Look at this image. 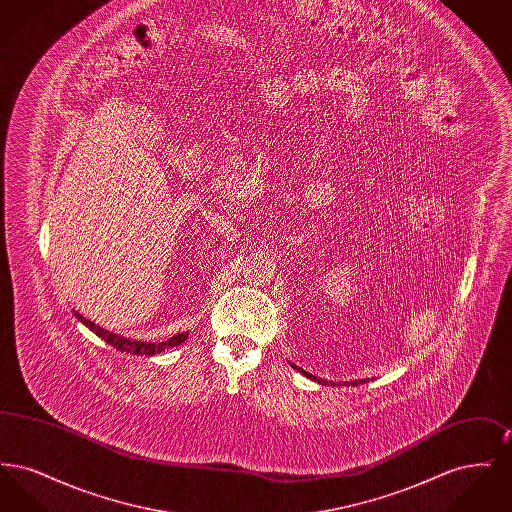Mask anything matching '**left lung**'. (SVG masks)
Here are the masks:
<instances>
[{
	"label": "left lung",
	"mask_w": 512,
	"mask_h": 512,
	"mask_svg": "<svg viewBox=\"0 0 512 512\" xmlns=\"http://www.w3.org/2000/svg\"><path fill=\"white\" fill-rule=\"evenodd\" d=\"M290 366H292V368H295V370H299V372H301V374H303V376H307V378H309V380H315V382H318V384H322V386H326V384H328V380H322V378H317V376H313V374H309V372H307V370H303V368H299V366H295V365H293V363H290ZM363 382H365V380H359V382H357V380H355V382H351V386H359V384H363ZM330 384H332V386H334V382H330Z\"/></svg>",
	"instance_id": "left-lung-1"
}]
</instances>
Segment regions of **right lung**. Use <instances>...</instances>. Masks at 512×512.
I'll return each mask as SVG.
<instances>
[{
    "label": "right lung",
    "instance_id": "add662e5",
    "mask_svg": "<svg viewBox=\"0 0 512 512\" xmlns=\"http://www.w3.org/2000/svg\"><path fill=\"white\" fill-rule=\"evenodd\" d=\"M74 317L78 318L86 328H90L96 336H99L101 340L105 341V343H109V345H113L115 349H119L122 353H130V355H157V353H163L165 349H169V347H176V345H180L182 341L186 340L188 336L186 334H178V336H172L171 340L161 341V343H151V341H134L128 340V338H124V336H117V334H113V332H107V330H103L101 326L98 324H94L92 320H88V318L82 317L80 313H74Z\"/></svg>",
    "mask_w": 512,
    "mask_h": 512
}]
</instances>
